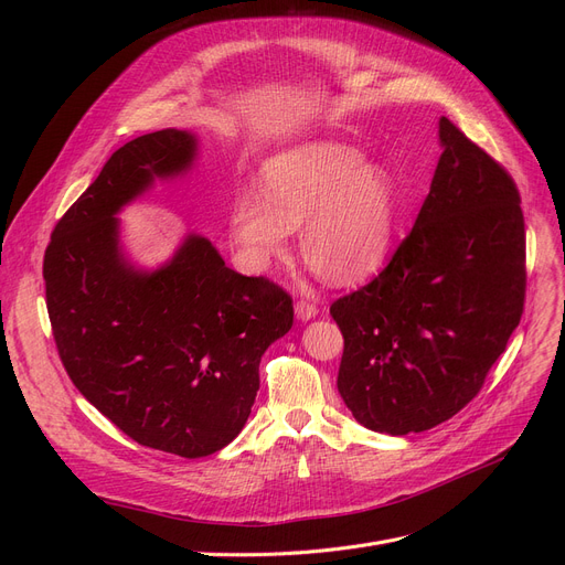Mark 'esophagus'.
<instances>
[{"mask_svg": "<svg viewBox=\"0 0 565 565\" xmlns=\"http://www.w3.org/2000/svg\"><path fill=\"white\" fill-rule=\"evenodd\" d=\"M316 313H318V307H316V305H311V302L300 300L298 305H295V316H298V320H302V322H307V320L316 318Z\"/></svg>", "mask_w": 565, "mask_h": 565, "instance_id": "1", "label": "esophagus"}]
</instances>
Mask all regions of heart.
I'll return each instance as SVG.
<instances>
[{
	"mask_svg": "<svg viewBox=\"0 0 565 565\" xmlns=\"http://www.w3.org/2000/svg\"><path fill=\"white\" fill-rule=\"evenodd\" d=\"M260 192L245 190L231 213L233 241L260 270L281 256L292 228L311 270L330 284H358L387 260L401 215L394 178L339 141H302L267 158Z\"/></svg>",
	"mask_w": 565,
	"mask_h": 565,
	"instance_id": "b5f03b06",
	"label": "heart"
}]
</instances>
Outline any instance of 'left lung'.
Here are the masks:
<instances>
[{"label":"left lung","mask_w":565,"mask_h":565,"mask_svg":"<svg viewBox=\"0 0 565 565\" xmlns=\"http://www.w3.org/2000/svg\"><path fill=\"white\" fill-rule=\"evenodd\" d=\"M414 228L390 265L330 313L337 387L352 417L407 435L451 419L483 387L524 309V217L513 178L447 116Z\"/></svg>","instance_id":"1"}]
</instances>
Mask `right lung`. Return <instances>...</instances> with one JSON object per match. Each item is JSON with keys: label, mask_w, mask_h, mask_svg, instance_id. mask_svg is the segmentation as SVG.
<instances>
[{"label": "right lung", "mask_w": 565, "mask_h": 565, "mask_svg": "<svg viewBox=\"0 0 565 565\" xmlns=\"http://www.w3.org/2000/svg\"><path fill=\"white\" fill-rule=\"evenodd\" d=\"M196 153V135L175 128L118 148L58 220L43 260L52 334L79 394L141 447L181 458L237 437L263 352L292 328L290 295L231 270L199 233L156 270L126 256L116 215L188 173Z\"/></svg>", "instance_id": "right-lung-1"}]
</instances>
